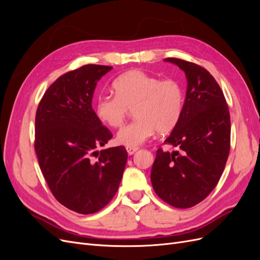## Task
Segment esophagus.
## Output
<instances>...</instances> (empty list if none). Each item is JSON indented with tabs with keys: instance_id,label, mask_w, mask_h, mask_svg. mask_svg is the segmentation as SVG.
<instances>
[{
	"instance_id": "esophagus-1",
	"label": "esophagus",
	"mask_w": 260,
	"mask_h": 260,
	"mask_svg": "<svg viewBox=\"0 0 260 260\" xmlns=\"http://www.w3.org/2000/svg\"><path fill=\"white\" fill-rule=\"evenodd\" d=\"M139 149L138 146H127V152L129 155H133Z\"/></svg>"
}]
</instances>
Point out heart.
I'll return each mask as SVG.
<instances>
[{
  "instance_id": "obj_1",
  "label": "heart",
  "mask_w": 260,
  "mask_h": 260,
  "mask_svg": "<svg viewBox=\"0 0 260 260\" xmlns=\"http://www.w3.org/2000/svg\"><path fill=\"white\" fill-rule=\"evenodd\" d=\"M115 95H101L96 100V117L111 128L122 125L130 109L136 119L117 135V142L138 146L154 135L169 133L182 117L184 91L172 78L160 79L143 70L133 69L118 77L113 83Z\"/></svg>"
}]
</instances>
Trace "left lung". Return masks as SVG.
<instances>
[{"label":"left lung","instance_id":"obj_1","mask_svg":"<svg viewBox=\"0 0 260 260\" xmlns=\"http://www.w3.org/2000/svg\"><path fill=\"white\" fill-rule=\"evenodd\" d=\"M165 60L183 70L187 89L182 117L165 140L177 149H157L151 181L164 202L190 208L207 198L222 175L230 152V113L221 88L205 68L175 57Z\"/></svg>","mask_w":260,"mask_h":260}]
</instances>
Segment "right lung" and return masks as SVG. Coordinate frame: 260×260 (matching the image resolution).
I'll return each instance as SVG.
<instances>
[{
  "label": "right lung",
  "mask_w": 260,
  "mask_h": 260,
  "mask_svg": "<svg viewBox=\"0 0 260 260\" xmlns=\"http://www.w3.org/2000/svg\"><path fill=\"white\" fill-rule=\"evenodd\" d=\"M112 68L89 64L60 76L36 114L35 149L46 183L61 205L82 215L111 202L128 159L124 146L96 149L113 135L93 111L92 98Z\"/></svg>",
  "instance_id": "right-lung-1"
}]
</instances>
